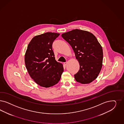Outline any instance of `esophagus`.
Returning <instances> with one entry per match:
<instances>
[{
    "label": "esophagus",
    "mask_w": 124,
    "mask_h": 124,
    "mask_svg": "<svg viewBox=\"0 0 124 124\" xmlns=\"http://www.w3.org/2000/svg\"><path fill=\"white\" fill-rule=\"evenodd\" d=\"M67 63H68V62H64V65L65 66H66L67 65Z\"/></svg>",
    "instance_id": "34e87169"
}]
</instances>
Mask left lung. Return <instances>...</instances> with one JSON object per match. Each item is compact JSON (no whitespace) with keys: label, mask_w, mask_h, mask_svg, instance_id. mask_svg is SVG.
<instances>
[{"label":"left lung","mask_w":124,"mask_h":124,"mask_svg":"<svg viewBox=\"0 0 124 124\" xmlns=\"http://www.w3.org/2000/svg\"><path fill=\"white\" fill-rule=\"evenodd\" d=\"M62 36L71 45L79 63L80 69L74 75L76 81L87 84L95 80L101 71L103 59L102 47L96 37L79 29L63 33Z\"/></svg>","instance_id":"obj_1"}]
</instances>
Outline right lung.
<instances>
[{
	"instance_id": "1",
	"label": "right lung",
	"mask_w": 124,
	"mask_h": 124,
	"mask_svg": "<svg viewBox=\"0 0 124 124\" xmlns=\"http://www.w3.org/2000/svg\"><path fill=\"white\" fill-rule=\"evenodd\" d=\"M60 34L46 32L34 37L28 44L24 61L28 73L37 84L48 88L58 83L63 65L55 60L52 43Z\"/></svg>"
}]
</instances>
